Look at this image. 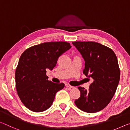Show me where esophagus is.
Instances as JSON below:
<instances>
[{
	"mask_svg": "<svg viewBox=\"0 0 130 130\" xmlns=\"http://www.w3.org/2000/svg\"><path fill=\"white\" fill-rule=\"evenodd\" d=\"M65 86H66V87H68V88H69V89H71V88H75L74 87H73V86H71V85H69V84H65Z\"/></svg>",
	"mask_w": 130,
	"mask_h": 130,
	"instance_id": "1",
	"label": "esophagus"
}]
</instances>
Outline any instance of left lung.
<instances>
[{"label": "left lung", "mask_w": 130, "mask_h": 130, "mask_svg": "<svg viewBox=\"0 0 130 130\" xmlns=\"http://www.w3.org/2000/svg\"><path fill=\"white\" fill-rule=\"evenodd\" d=\"M72 44L85 61L83 73L93 79L88 91L78 87L80 97L75 103L83 112H99L110 102L119 83L120 72L116 55L112 49L96 42H75Z\"/></svg>", "instance_id": "obj_1"}]
</instances>
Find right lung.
Here are the masks:
<instances>
[{"label": "right lung", "mask_w": 130, "mask_h": 130, "mask_svg": "<svg viewBox=\"0 0 130 130\" xmlns=\"http://www.w3.org/2000/svg\"><path fill=\"white\" fill-rule=\"evenodd\" d=\"M72 47L65 42H46L32 46L21 55L16 68V89L21 102L34 112L46 110L52 105L63 83L48 81L47 69L52 71L58 59Z\"/></svg>", "instance_id": "obj_1"}]
</instances>
